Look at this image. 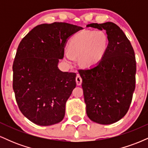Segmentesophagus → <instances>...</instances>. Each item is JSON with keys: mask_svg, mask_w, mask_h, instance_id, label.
<instances>
[{"mask_svg": "<svg viewBox=\"0 0 148 148\" xmlns=\"http://www.w3.org/2000/svg\"><path fill=\"white\" fill-rule=\"evenodd\" d=\"M76 82L77 86H81V83H82V78L81 77V76H80L79 74H77V76H76Z\"/></svg>", "mask_w": 148, "mask_h": 148, "instance_id": "esophagus-1", "label": "esophagus"}]
</instances>
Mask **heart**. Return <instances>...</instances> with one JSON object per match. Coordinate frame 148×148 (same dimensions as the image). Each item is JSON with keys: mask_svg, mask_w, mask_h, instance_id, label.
Listing matches in <instances>:
<instances>
[{"mask_svg": "<svg viewBox=\"0 0 148 148\" xmlns=\"http://www.w3.org/2000/svg\"><path fill=\"white\" fill-rule=\"evenodd\" d=\"M108 44V37L103 30H84L71 39L68 49L64 51V59L69 63H72L76 58H79L80 65L92 67L104 56Z\"/></svg>", "mask_w": 148, "mask_h": 148, "instance_id": "obj_1", "label": "heart"}]
</instances>
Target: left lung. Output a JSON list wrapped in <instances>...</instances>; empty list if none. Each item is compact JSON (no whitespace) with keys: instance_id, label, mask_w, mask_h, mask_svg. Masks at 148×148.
I'll return each instance as SVG.
<instances>
[{"instance_id":"8db88e82","label":"left lung","mask_w":148,"mask_h":148,"mask_svg":"<svg viewBox=\"0 0 148 148\" xmlns=\"http://www.w3.org/2000/svg\"><path fill=\"white\" fill-rule=\"evenodd\" d=\"M86 27L105 30L108 44L99 63L79 71L86 113L92 121L111 125L126 115L135 90L136 62L130 40L113 22Z\"/></svg>"}]
</instances>
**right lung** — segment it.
Wrapping results in <instances>:
<instances>
[{
	"mask_svg": "<svg viewBox=\"0 0 148 148\" xmlns=\"http://www.w3.org/2000/svg\"><path fill=\"white\" fill-rule=\"evenodd\" d=\"M82 27L64 23H42L22 39L13 63V90L25 118L40 126L63 120L65 104L76 86V73L58 67L69 37Z\"/></svg>",
	"mask_w": 148,
	"mask_h": 148,
	"instance_id": "add662e5",
	"label": "right lung"
}]
</instances>
